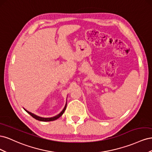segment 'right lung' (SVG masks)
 Here are the masks:
<instances>
[{"label":"right lung","instance_id":"1","mask_svg":"<svg viewBox=\"0 0 152 152\" xmlns=\"http://www.w3.org/2000/svg\"><path fill=\"white\" fill-rule=\"evenodd\" d=\"M66 104H67V103H66V104H65V107H64V108H63V110H62V111H61L60 113H59V114H58L57 115L54 116V117H49V118L41 117H39V116H38V115H35V114H34V113H32L28 112V110H25V108H24V110H25V111H26L27 113H29L32 117H34V118H35L36 120H38V121H43V122H49V121H55V120H56V119H58V118L60 117L63 114L64 112L65 111L66 108Z\"/></svg>","mask_w":152,"mask_h":152}]
</instances>
